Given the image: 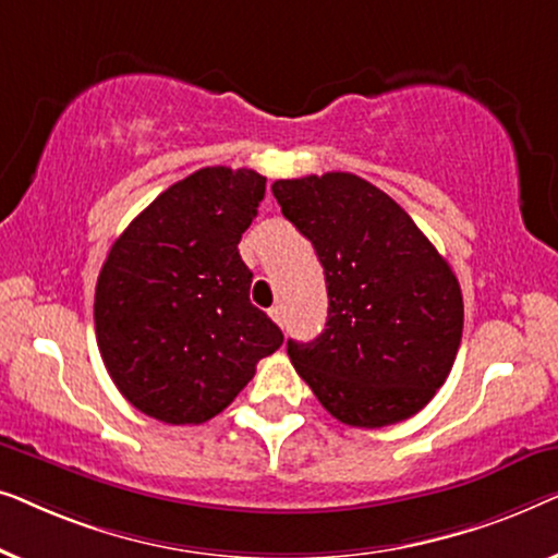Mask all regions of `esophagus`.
Instances as JSON below:
<instances>
[{
  "label": "esophagus",
  "mask_w": 558,
  "mask_h": 558,
  "mask_svg": "<svg viewBox=\"0 0 558 558\" xmlns=\"http://www.w3.org/2000/svg\"><path fill=\"white\" fill-rule=\"evenodd\" d=\"M269 315H271V319L277 325H284V307H281V304H277V307H271Z\"/></svg>",
  "instance_id": "obj_1"
}]
</instances>
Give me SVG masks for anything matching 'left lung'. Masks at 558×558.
I'll use <instances>...</instances> for the list:
<instances>
[{
  "mask_svg": "<svg viewBox=\"0 0 558 558\" xmlns=\"http://www.w3.org/2000/svg\"><path fill=\"white\" fill-rule=\"evenodd\" d=\"M271 193L325 269L327 323L287 342L317 401L348 426L414 416L452 371L462 292L449 264L393 197L350 172L277 180Z\"/></svg>",
  "mask_w": 558,
  "mask_h": 558,
  "instance_id": "1",
  "label": "left lung"
}]
</instances>
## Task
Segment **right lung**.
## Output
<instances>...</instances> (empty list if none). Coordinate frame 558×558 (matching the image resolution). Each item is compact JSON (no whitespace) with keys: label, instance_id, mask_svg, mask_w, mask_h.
Instances as JSON below:
<instances>
[{"label":"right lung","instance_id":"1","mask_svg":"<svg viewBox=\"0 0 558 558\" xmlns=\"http://www.w3.org/2000/svg\"><path fill=\"white\" fill-rule=\"evenodd\" d=\"M266 178L203 167L155 197L113 241L94 319L121 396L165 424H203L254 378L284 335L254 307L239 241Z\"/></svg>","mask_w":558,"mask_h":558}]
</instances>
